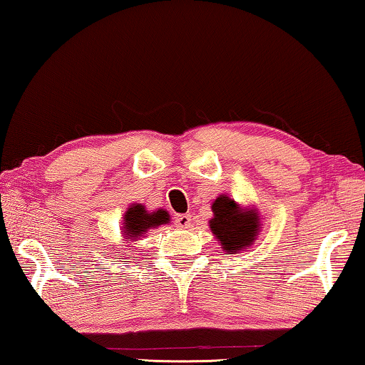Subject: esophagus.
Wrapping results in <instances>:
<instances>
[{"label":"esophagus","mask_w":365,"mask_h":365,"mask_svg":"<svg viewBox=\"0 0 365 365\" xmlns=\"http://www.w3.org/2000/svg\"><path fill=\"white\" fill-rule=\"evenodd\" d=\"M190 221H192V216H190V215H178L175 217V225L178 227H182V230H185V227L190 226Z\"/></svg>","instance_id":"obj_1"}]
</instances>
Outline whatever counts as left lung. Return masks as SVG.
<instances>
[{
    "label": "left lung",
    "mask_w": 365,
    "mask_h": 365,
    "mask_svg": "<svg viewBox=\"0 0 365 365\" xmlns=\"http://www.w3.org/2000/svg\"><path fill=\"white\" fill-rule=\"evenodd\" d=\"M211 210L215 215L210 220V230L221 242L222 251L237 254L255 241L260 226L257 211L241 208L227 195H220L211 205Z\"/></svg>",
    "instance_id": "obj_1"
}]
</instances>
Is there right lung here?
Here are the masks:
<instances>
[{"label": "right lung", "instance_id": "obj_1", "mask_svg": "<svg viewBox=\"0 0 365 365\" xmlns=\"http://www.w3.org/2000/svg\"><path fill=\"white\" fill-rule=\"evenodd\" d=\"M170 221V216L165 210H157L149 213L144 205L134 203L130 205L126 215H124L123 222V235L124 239H130V241H138V239L145 235L149 230L160 225H167Z\"/></svg>", "mask_w": 365, "mask_h": 365}]
</instances>
